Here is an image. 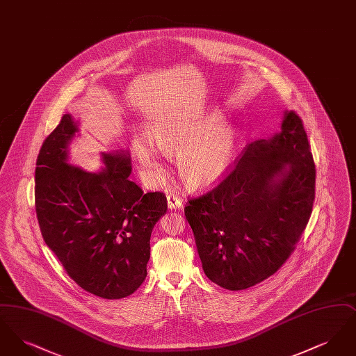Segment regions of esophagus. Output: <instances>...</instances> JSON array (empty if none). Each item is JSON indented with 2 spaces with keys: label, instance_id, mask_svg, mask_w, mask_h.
I'll return each mask as SVG.
<instances>
[{
  "label": "esophagus",
  "instance_id": "34e87169",
  "mask_svg": "<svg viewBox=\"0 0 356 356\" xmlns=\"http://www.w3.org/2000/svg\"><path fill=\"white\" fill-rule=\"evenodd\" d=\"M168 207L170 209H177L183 207V200L177 195H168Z\"/></svg>",
  "mask_w": 356,
  "mask_h": 356
}]
</instances>
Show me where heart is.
Masks as SVG:
<instances>
[{
	"instance_id": "obj_1",
	"label": "heart",
	"mask_w": 356,
	"mask_h": 356,
	"mask_svg": "<svg viewBox=\"0 0 356 356\" xmlns=\"http://www.w3.org/2000/svg\"><path fill=\"white\" fill-rule=\"evenodd\" d=\"M151 140L159 151L176 152L180 177L193 188L211 186L221 179L232 165L236 149V132L222 124L218 113L164 122L153 131ZM134 149L144 176L160 183L165 177V167L159 152L143 140H135Z\"/></svg>"
}]
</instances>
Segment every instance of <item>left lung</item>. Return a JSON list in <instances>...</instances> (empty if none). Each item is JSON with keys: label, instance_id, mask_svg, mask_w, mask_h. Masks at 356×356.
Instances as JSON below:
<instances>
[{"label": "left lung", "instance_id": "1", "mask_svg": "<svg viewBox=\"0 0 356 356\" xmlns=\"http://www.w3.org/2000/svg\"><path fill=\"white\" fill-rule=\"evenodd\" d=\"M315 163L296 112L282 132L245 145L219 183L184 208L203 270L238 291L277 271L305 232L315 200Z\"/></svg>", "mask_w": 356, "mask_h": 356}]
</instances>
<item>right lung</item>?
<instances>
[{"label":"right lung","instance_id":"add662e5","mask_svg":"<svg viewBox=\"0 0 356 356\" xmlns=\"http://www.w3.org/2000/svg\"><path fill=\"white\" fill-rule=\"evenodd\" d=\"M77 132L69 115L48 136L35 163L34 205L41 235L70 279L104 299H122L147 276L153 227L167 212L163 192L144 193L128 177L127 154H104L105 170L67 164Z\"/></svg>","mask_w":356,"mask_h":356}]
</instances>
